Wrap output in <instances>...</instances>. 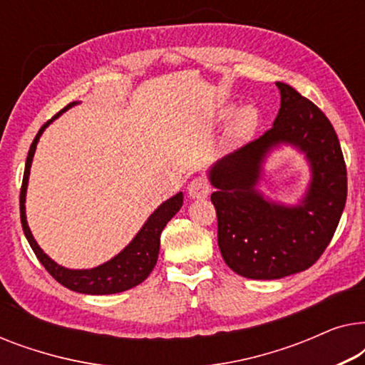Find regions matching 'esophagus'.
I'll return each instance as SVG.
<instances>
[{"label":"esophagus","mask_w":365,"mask_h":365,"mask_svg":"<svg viewBox=\"0 0 365 365\" xmlns=\"http://www.w3.org/2000/svg\"><path fill=\"white\" fill-rule=\"evenodd\" d=\"M209 192H211V186H209L207 179L202 176L194 178L187 186V194L192 199H204L209 196Z\"/></svg>","instance_id":"obj_1"}]
</instances>
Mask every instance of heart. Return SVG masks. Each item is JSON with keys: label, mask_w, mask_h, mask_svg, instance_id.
Instances as JSON below:
<instances>
[{"label": "heart", "mask_w": 365, "mask_h": 365, "mask_svg": "<svg viewBox=\"0 0 365 365\" xmlns=\"http://www.w3.org/2000/svg\"><path fill=\"white\" fill-rule=\"evenodd\" d=\"M257 126V111L252 106H244L241 111L237 113L236 121H234L231 133H229V139L231 143H241L254 133Z\"/></svg>", "instance_id": "b5f03b06"}]
</instances>
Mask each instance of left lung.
Masks as SVG:
<instances>
[{
  "instance_id": "1",
  "label": "left lung",
  "mask_w": 365,
  "mask_h": 365,
  "mask_svg": "<svg viewBox=\"0 0 365 365\" xmlns=\"http://www.w3.org/2000/svg\"><path fill=\"white\" fill-rule=\"evenodd\" d=\"M276 86L281 109L272 128L209 169L222 259L239 276L266 281L306 271L322 256L347 199L346 163L331 121L292 86ZM281 143L306 153L312 166L308 192L296 207L257 189L267 154Z\"/></svg>"
}]
</instances>
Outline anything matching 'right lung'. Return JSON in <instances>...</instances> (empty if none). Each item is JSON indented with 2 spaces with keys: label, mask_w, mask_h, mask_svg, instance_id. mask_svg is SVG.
I'll use <instances>...</instances> for the list:
<instances>
[{
  "label": "right lung",
  "mask_w": 365,
  "mask_h": 365,
  "mask_svg": "<svg viewBox=\"0 0 365 365\" xmlns=\"http://www.w3.org/2000/svg\"><path fill=\"white\" fill-rule=\"evenodd\" d=\"M76 103L68 104L63 108L56 116L49 119L46 124H43L39 129L36 138L33 139L31 148H29L26 166H24V176L21 184V192H19V212H21V226L26 236L29 246L36 254L39 262L43 264L44 269L56 279L59 284L64 287L71 289L74 292L81 294H93V296H104V294H116L128 291V289L136 287L146 279L158 262L159 254V244H161V232L166 227V224L171 221L174 214H176L182 206V192H178L176 196L169 197L164 201L148 221L144 222L131 242L123 249L118 256H114L111 261L101 264V266L93 269H68L59 266L53 261L48 254L43 252V249L38 246L34 241L31 231H29L28 221H26V207H24V201H26V189H28V179H29V169H31L33 156L36 151V144L41 138L44 129L51 124L58 116H61L64 111L74 106Z\"/></svg>",
  "instance_id": "add662e5"
}]
</instances>
